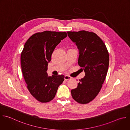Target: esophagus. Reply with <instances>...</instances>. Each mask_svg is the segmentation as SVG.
<instances>
[{"label": "esophagus", "instance_id": "obj_1", "mask_svg": "<svg viewBox=\"0 0 130 130\" xmlns=\"http://www.w3.org/2000/svg\"><path fill=\"white\" fill-rule=\"evenodd\" d=\"M64 79H65V80L67 81V80H68L69 79H71V77H70V76H68V75H65V77H64Z\"/></svg>", "mask_w": 130, "mask_h": 130}]
</instances>
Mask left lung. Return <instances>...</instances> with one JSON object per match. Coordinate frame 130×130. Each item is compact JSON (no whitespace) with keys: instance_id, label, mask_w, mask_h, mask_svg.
Wrapping results in <instances>:
<instances>
[{"instance_id":"left-lung-1","label":"left lung","mask_w":130,"mask_h":130,"mask_svg":"<svg viewBox=\"0 0 130 130\" xmlns=\"http://www.w3.org/2000/svg\"><path fill=\"white\" fill-rule=\"evenodd\" d=\"M67 33L77 46L78 64L85 72L77 88L71 90V95L77 103L86 104L95 99L102 87L109 67V53L103 40L94 32L80 30Z\"/></svg>"}]
</instances>
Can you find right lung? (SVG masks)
Returning <instances> with one entry per match:
<instances>
[{
	"instance_id": "1",
	"label": "right lung",
	"mask_w": 130,
	"mask_h": 130,
	"mask_svg": "<svg viewBox=\"0 0 130 130\" xmlns=\"http://www.w3.org/2000/svg\"><path fill=\"white\" fill-rule=\"evenodd\" d=\"M66 32L44 31L32 35L25 43L21 55V66L27 88L31 95L41 103L55 97L64 75L48 76L46 71L52 54Z\"/></svg>"
}]
</instances>
